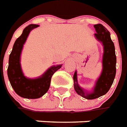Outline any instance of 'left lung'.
Returning <instances> with one entry per match:
<instances>
[{"mask_svg":"<svg viewBox=\"0 0 127 127\" xmlns=\"http://www.w3.org/2000/svg\"><path fill=\"white\" fill-rule=\"evenodd\" d=\"M94 27L96 29V33L94 35L96 39L102 42L104 46L102 72L96 82L94 91L91 94L85 93V92L78 86L76 71H75L73 77L74 89L76 92L83 98L88 100L97 98L106 94L110 90L116 75L117 57L115 55L114 43L110 38V32L101 24L94 25Z\"/></svg>","mask_w":127,"mask_h":127,"instance_id":"8db88e82","label":"left lung"}]
</instances>
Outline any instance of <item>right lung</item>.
<instances>
[{
	"mask_svg": "<svg viewBox=\"0 0 127 127\" xmlns=\"http://www.w3.org/2000/svg\"><path fill=\"white\" fill-rule=\"evenodd\" d=\"M38 26L31 24L25 28L21 35L15 41L8 60L7 74L11 86L19 96L25 98H39L44 95L49 90L52 76L62 67V65L52 66L37 79H28L24 76L20 65L21 50L30 31Z\"/></svg>",
	"mask_w": 127,
	"mask_h": 127,
	"instance_id": "1",
	"label": "right lung"
}]
</instances>
